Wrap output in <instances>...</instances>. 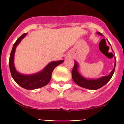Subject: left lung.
<instances>
[{
	"instance_id": "1",
	"label": "left lung",
	"mask_w": 124,
	"mask_h": 124,
	"mask_svg": "<svg viewBox=\"0 0 124 124\" xmlns=\"http://www.w3.org/2000/svg\"><path fill=\"white\" fill-rule=\"evenodd\" d=\"M97 34L101 36L103 35L102 33H100V32H97ZM115 66L116 58L113 70H112V71L111 72V73L109 75L102 77H100L99 78H97V79H89V78H85L79 73V72L78 71V64L76 61H75V65H74L71 73L72 78L78 85H79L82 87L88 89H91V90H96V89H98L105 85L111 80V77L113 75L115 69Z\"/></svg>"
}]
</instances>
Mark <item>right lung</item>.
Instances as JSON below:
<instances>
[{
	"label": "right lung",
	"mask_w": 124,
	"mask_h": 124,
	"mask_svg": "<svg viewBox=\"0 0 124 124\" xmlns=\"http://www.w3.org/2000/svg\"><path fill=\"white\" fill-rule=\"evenodd\" d=\"M27 33H24L20 36L16 41L15 42L13 46L12 50L11 52L9 60V65L10 72L16 84L26 89L32 90L35 89L40 88L46 85L51 78L52 72L56 66L62 64L64 60H58V61H53L48 64L44 70L37 73L33 75H22L18 73L16 70L14 66V55L16 46L21 42L22 39H24L26 36Z\"/></svg>",
	"instance_id": "right-lung-1"
}]
</instances>
